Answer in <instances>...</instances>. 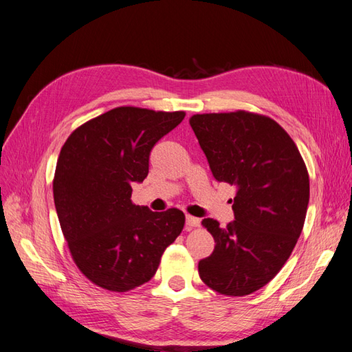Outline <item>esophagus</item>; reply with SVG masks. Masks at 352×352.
I'll use <instances>...</instances> for the list:
<instances>
[{
	"label": "esophagus",
	"instance_id": "esophagus-1",
	"mask_svg": "<svg viewBox=\"0 0 352 352\" xmlns=\"http://www.w3.org/2000/svg\"><path fill=\"white\" fill-rule=\"evenodd\" d=\"M201 224V220L197 217H193V215H186V229L192 230L193 228H197Z\"/></svg>",
	"mask_w": 352,
	"mask_h": 352
}]
</instances>
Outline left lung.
I'll list each match as a JSON object with an SVG mask.
<instances>
[{
    "mask_svg": "<svg viewBox=\"0 0 352 352\" xmlns=\"http://www.w3.org/2000/svg\"><path fill=\"white\" fill-rule=\"evenodd\" d=\"M219 183L235 186V220L204 219L215 247L199 262L212 290L247 296L272 279L299 239L309 202V177L294 141L275 120L247 111L190 119Z\"/></svg>",
    "mask_w": 352,
    "mask_h": 352,
    "instance_id": "8db88e82",
    "label": "left lung"
}]
</instances>
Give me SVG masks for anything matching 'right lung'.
<instances>
[{"label":"right lung","instance_id":"right-lung-1","mask_svg":"<svg viewBox=\"0 0 352 352\" xmlns=\"http://www.w3.org/2000/svg\"><path fill=\"white\" fill-rule=\"evenodd\" d=\"M184 116L119 107L80 126L60 150L53 179L60 229L77 267L105 290L150 281L184 228L183 211L153 212L131 201L155 144Z\"/></svg>","mask_w":352,"mask_h":352}]
</instances>
